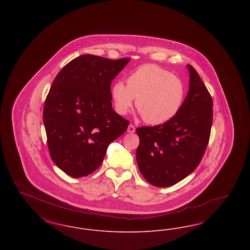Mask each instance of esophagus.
I'll use <instances>...</instances> for the list:
<instances>
[{"mask_svg":"<svg viewBox=\"0 0 250 250\" xmlns=\"http://www.w3.org/2000/svg\"><path fill=\"white\" fill-rule=\"evenodd\" d=\"M127 132L128 133H134L135 132V126L133 125H129L128 128H127Z\"/></svg>","mask_w":250,"mask_h":250,"instance_id":"obj_1","label":"esophagus"}]
</instances>
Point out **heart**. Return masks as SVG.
Segmentation results:
<instances>
[{"instance_id": "obj_1", "label": "heart", "mask_w": 250, "mask_h": 250, "mask_svg": "<svg viewBox=\"0 0 250 250\" xmlns=\"http://www.w3.org/2000/svg\"><path fill=\"white\" fill-rule=\"evenodd\" d=\"M111 96L120 114H126L136 98L135 105L143 119L151 125H161L178 113L185 100L186 87L170 72L155 64H144L131 73L126 84H113Z\"/></svg>"}]
</instances>
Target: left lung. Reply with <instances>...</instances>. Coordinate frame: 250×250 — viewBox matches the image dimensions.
I'll use <instances>...</instances> for the list:
<instances>
[{
    "label": "left lung",
    "mask_w": 250,
    "mask_h": 250,
    "mask_svg": "<svg viewBox=\"0 0 250 250\" xmlns=\"http://www.w3.org/2000/svg\"><path fill=\"white\" fill-rule=\"evenodd\" d=\"M189 91L178 113L155 126L136 131L140 144L136 158L141 173L151 185L167 188L188 176L199 166L209 143L213 100L190 64Z\"/></svg>",
    "instance_id": "1"
}]
</instances>
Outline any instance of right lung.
<instances>
[{
  "label": "right lung",
  "instance_id": "add662e5",
  "mask_svg": "<svg viewBox=\"0 0 250 250\" xmlns=\"http://www.w3.org/2000/svg\"><path fill=\"white\" fill-rule=\"evenodd\" d=\"M129 61L84 54L64 65L52 83L43 110L48 151L73 178L98 168L108 144L128 127L129 121L112 108L110 85Z\"/></svg>",
  "mask_w": 250,
  "mask_h": 250
}]
</instances>
